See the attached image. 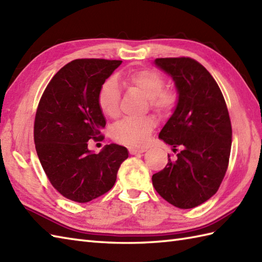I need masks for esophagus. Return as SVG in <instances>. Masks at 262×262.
Masks as SVG:
<instances>
[{
    "instance_id": "obj_1",
    "label": "esophagus",
    "mask_w": 262,
    "mask_h": 262,
    "mask_svg": "<svg viewBox=\"0 0 262 262\" xmlns=\"http://www.w3.org/2000/svg\"><path fill=\"white\" fill-rule=\"evenodd\" d=\"M147 149L146 148H135V147H130L129 148V153L132 155H136V154H141V153H144L146 152Z\"/></svg>"
}]
</instances>
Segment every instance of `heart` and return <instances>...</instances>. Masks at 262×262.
<instances>
[{
	"mask_svg": "<svg viewBox=\"0 0 262 262\" xmlns=\"http://www.w3.org/2000/svg\"><path fill=\"white\" fill-rule=\"evenodd\" d=\"M124 83L135 89L148 99L149 107L157 113H168L176 103V93L171 89H163V76L154 71H137L127 74ZM119 89L115 80H109L102 85L98 102L102 113L114 118L119 114ZM154 128V121L149 118L124 119L113 128V137L117 142L129 146L141 147L146 145Z\"/></svg>",
	"mask_w": 262,
	"mask_h": 262,
	"instance_id": "1",
	"label": "heart"
}]
</instances>
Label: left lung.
I'll return each instance as SVG.
<instances>
[{
  "label": "left lung",
  "mask_w": 262,
  "mask_h": 262,
  "mask_svg": "<svg viewBox=\"0 0 262 262\" xmlns=\"http://www.w3.org/2000/svg\"><path fill=\"white\" fill-rule=\"evenodd\" d=\"M157 68L173 80L177 104L159 138L182 151L153 174L155 190L181 209L214 196L229 165L232 127L223 94L209 72L188 57L157 58Z\"/></svg>",
  "instance_id": "8db88e82"
}]
</instances>
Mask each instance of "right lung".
<instances>
[{
  "label": "right lung",
  "instance_id": "right-lung-1",
  "mask_svg": "<svg viewBox=\"0 0 262 262\" xmlns=\"http://www.w3.org/2000/svg\"><path fill=\"white\" fill-rule=\"evenodd\" d=\"M121 63L75 59L54 75L39 102L33 129L39 161L53 187L73 202L88 203L109 191L128 158L118 144L98 154L88 148L105 126L100 90Z\"/></svg>",
  "mask_w": 262,
  "mask_h": 262
}]
</instances>
